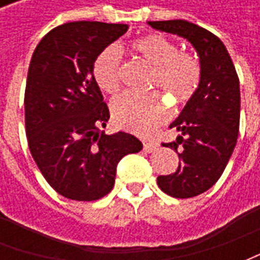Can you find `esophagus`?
<instances>
[{
	"instance_id": "obj_1",
	"label": "esophagus",
	"mask_w": 260,
	"mask_h": 260,
	"mask_svg": "<svg viewBox=\"0 0 260 260\" xmlns=\"http://www.w3.org/2000/svg\"><path fill=\"white\" fill-rule=\"evenodd\" d=\"M157 149V143L156 142H145L143 143V150L147 153H152L154 152Z\"/></svg>"
}]
</instances>
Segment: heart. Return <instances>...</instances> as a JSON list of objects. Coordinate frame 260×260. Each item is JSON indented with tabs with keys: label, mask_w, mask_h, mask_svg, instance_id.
<instances>
[{
	"label": "heart",
	"mask_w": 260,
	"mask_h": 260,
	"mask_svg": "<svg viewBox=\"0 0 260 260\" xmlns=\"http://www.w3.org/2000/svg\"><path fill=\"white\" fill-rule=\"evenodd\" d=\"M131 51L153 67L152 87L174 97L177 103L191 100L199 89L202 65L191 51L178 50L177 43L169 37L150 33L131 43ZM93 78L97 86L108 94L121 89V53L117 47H107L94 59ZM113 118L121 128L135 134H150L167 118V108L158 93L132 94L125 93L113 102Z\"/></svg>",
	"instance_id": "1"
}]
</instances>
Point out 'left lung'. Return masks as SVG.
Masks as SVG:
<instances>
[{"label": "left lung", "mask_w": 260, "mask_h": 260, "mask_svg": "<svg viewBox=\"0 0 260 260\" xmlns=\"http://www.w3.org/2000/svg\"><path fill=\"white\" fill-rule=\"evenodd\" d=\"M149 25L186 39L201 58L199 89L170 125L181 135L175 142L163 143L178 153V169L157 177L160 189L167 195L193 198L217 182L234 152L240 131V79L227 48L212 31L181 19Z\"/></svg>", "instance_id": "8db88e82"}]
</instances>
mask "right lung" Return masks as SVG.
<instances>
[{
	"instance_id": "right-lung-1",
	"label": "right lung",
	"mask_w": 260,
	"mask_h": 260,
	"mask_svg": "<svg viewBox=\"0 0 260 260\" xmlns=\"http://www.w3.org/2000/svg\"><path fill=\"white\" fill-rule=\"evenodd\" d=\"M128 25L68 22L37 44L25 90L29 149L53 189L79 202L97 201L113 189L121 158L142 150L131 134L104 135L110 111L93 78V64Z\"/></svg>"
}]
</instances>
